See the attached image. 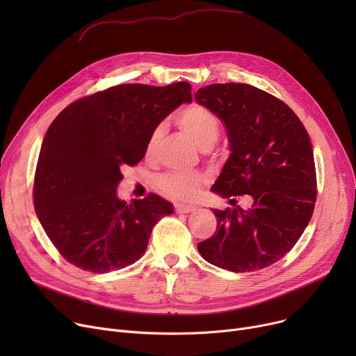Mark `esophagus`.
I'll use <instances>...</instances> for the list:
<instances>
[{
  "instance_id": "obj_1",
  "label": "esophagus",
  "mask_w": 356,
  "mask_h": 356,
  "mask_svg": "<svg viewBox=\"0 0 356 356\" xmlns=\"http://www.w3.org/2000/svg\"><path fill=\"white\" fill-rule=\"evenodd\" d=\"M175 211H176V213H191V212L196 211V207H193V204L176 203V204H175Z\"/></svg>"
}]
</instances>
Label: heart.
Here are the masks:
<instances>
[{"label":"heart","instance_id":"heart-1","mask_svg":"<svg viewBox=\"0 0 356 356\" xmlns=\"http://www.w3.org/2000/svg\"><path fill=\"white\" fill-rule=\"evenodd\" d=\"M176 122L200 149L211 148L218 140L219 122L212 112L202 105L193 104L181 109L176 117ZM161 136L163 128L157 127L147 143L148 154L154 152ZM203 181V177L199 175L168 173L159 179V188L175 199H192L199 193Z\"/></svg>","mask_w":356,"mask_h":356}]
</instances>
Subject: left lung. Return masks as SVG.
I'll return each mask as SVG.
<instances>
[{
  "mask_svg": "<svg viewBox=\"0 0 356 356\" xmlns=\"http://www.w3.org/2000/svg\"><path fill=\"white\" fill-rule=\"evenodd\" d=\"M195 99L222 121L228 137L231 154L212 192L254 200L247 211L213 209L216 232L197 250L208 263L229 271L266 268L294 247L314 209L307 131L283 101L247 83H213L197 89Z\"/></svg>",
  "mask_w": 356,
  "mask_h": 356,
  "instance_id": "left-lung-1",
  "label": "left lung"
}]
</instances>
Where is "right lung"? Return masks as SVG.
Instances as JSON below:
<instances>
[{"mask_svg": "<svg viewBox=\"0 0 356 356\" xmlns=\"http://www.w3.org/2000/svg\"><path fill=\"white\" fill-rule=\"evenodd\" d=\"M191 85L112 86L66 106L43 138L34 176V209L53 245L92 273L140 259L153 227L173 204L157 195L125 203L122 167L137 164L157 125L191 104Z\"/></svg>", "mask_w": 356, "mask_h": 356, "instance_id": "obj_1", "label": "right lung"}]
</instances>
